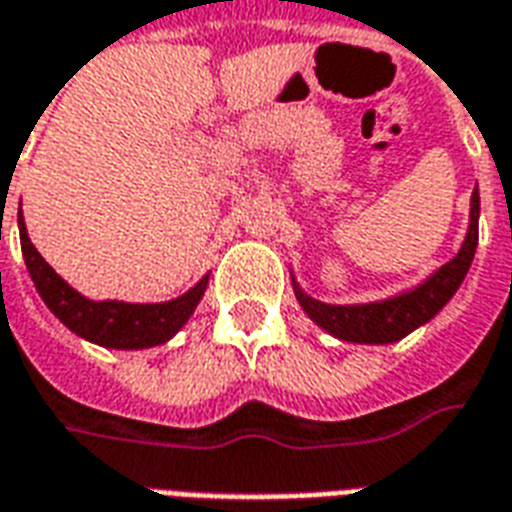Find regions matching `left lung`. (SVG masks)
I'll use <instances>...</instances> for the list:
<instances>
[{
  "label": "left lung",
  "instance_id": "1",
  "mask_svg": "<svg viewBox=\"0 0 512 512\" xmlns=\"http://www.w3.org/2000/svg\"><path fill=\"white\" fill-rule=\"evenodd\" d=\"M477 224H480V194L474 186L472 200H469V224H466L461 249L455 252L452 260L436 268L430 277L417 282L414 288L400 290V293L386 296V299L365 301V304H326L321 299H312L310 293L299 285L296 274L290 271L296 301L301 304V310L310 315L315 326H321L323 332L343 340V343H397L414 329L433 321L444 310V304L455 296V290L461 288V282L472 266L474 252H477Z\"/></svg>",
  "mask_w": 512,
  "mask_h": 512
}]
</instances>
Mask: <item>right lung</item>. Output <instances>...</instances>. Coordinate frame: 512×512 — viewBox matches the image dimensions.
Listing matches in <instances>:
<instances>
[{
	"instance_id": "right-lung-1",
	"label": "right lung",
	"mask_w": 512,
	"mask_h": 512,
	"mask_svg": "<svg viewBox=\"0 0 512 512\" xmlns=\"http://www.w3.org/2000/svg\"><path fill=\"white\" fill-rule=\"evenodd\" d=\"M18 233H21L24 263H27L29 277L35 282L43 304L76 337H82L87 343L101 345V348L142 351V348L169 343L189 323V318L197 310V304L205 296V290H208V277L211 274H205L194 288L180 293L178 299L156 301V304H131V301L117 299H87L79 290L71 288L43 260V255L35 249V244L29 241L24 216H18Z\"/></svg>"
}]
</instances>
